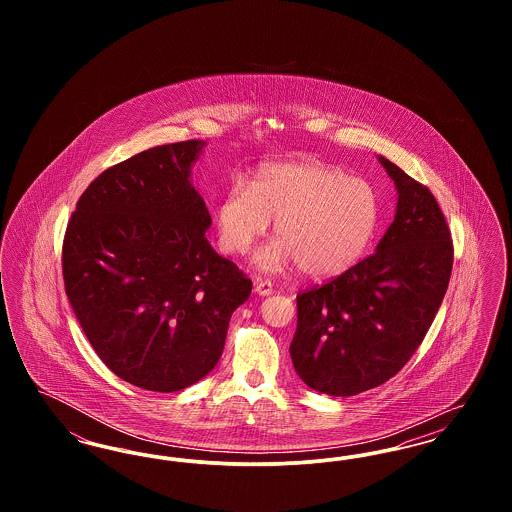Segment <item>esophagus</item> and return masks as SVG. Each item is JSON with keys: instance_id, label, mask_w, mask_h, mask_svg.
<instances>
[{"instance_id": "obj_1", "label": "esophagus", "mask_w": 512, "mask_h": 512, "mask_svg": "<svg viewBox=\"0 0 512 512\" xmlns=\"http://www.w3.org/2000/svg\"><path fill=\"white\" fill-rule=\"evenodd\" d=\"M255 293L257 295H270L272 293V282H268V280H257L255 282Z\"/></svg>"}]
</instances>
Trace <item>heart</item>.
Segmentation results:
<instances>
[{"label": "heart", "mask_w": 512, "mask_h": 512, "mask_svg": "<svg viewBox=\"0 0 512 512\" xmlns=\"http://www.w3.org/2000/svg\"><path fill=\"white\" fill-rule=\"evenodd\" d=\"M278 240L257 253L263 270L295 265L311 278H330L351 267L374 238L380 220L376 190L361 178L311 161L276 163L251 188L234 184L217 205L219 247L244 255L267 234Z\"/></svg>", "instance_id": "obj_1"}]
</instances>
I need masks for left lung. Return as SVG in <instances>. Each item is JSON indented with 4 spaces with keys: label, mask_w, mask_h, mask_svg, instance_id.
<instances>
[{
    "label": "left lung",
    "mask_w": 512,
    "mask_h": 512,
    "mask_svg": "<svg viewBox=\"0 0 512 512\" xmlns=\"http://www.w3.org/2000/svg\"><path fill=\"white\" fill-rule=\"evenodd\" d=\"M395 217L376 251L328 284L297 295L290 355L311 390L349 397L395 376L413 357L447 292L453 244L432 192L378 155Z\"/></svg>",
    "instance_id": "8db88e82"
}]
</instances>
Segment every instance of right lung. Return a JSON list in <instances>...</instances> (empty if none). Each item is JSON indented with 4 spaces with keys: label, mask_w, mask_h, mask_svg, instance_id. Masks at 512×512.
<instances>
[{
    "label": "right lung",
    "mask_w": 512,
    "mask_h": 512,
    "mask_svg": "<svg viewBox=\"0 0 512 512\" xmlns=\"http://www.w3.org/2000/svg\"><path fill=\"white\" fill-rule=\"evenodd\" d=\"M207 142L142 151L101 172L63 242L65 292L99 359L124 382L171 393L219 363L251 280L205 238L192 184Z\"/></svg>",
    "instance_id": "1"
}]
</instances>
